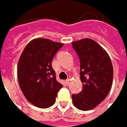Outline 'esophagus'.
Segmentation results:
<instances>
[{
    "instance_id": "obj_1",
    "label": "esophagus",
    "mask_w": 127,
    "mask_h": 127,
    "mask_svg": "<svg viewBox=\"0 0 127 127\" xmlns=\"http://www.w3.org/2000/svg\"><path fill=\"white\" fill-rule=\"evenodd\" d=\"M65 83H66V85L68 86V85H69V84L70 83V79H67V80H66V82H65Z\"/></svg>"
}]
</instances>
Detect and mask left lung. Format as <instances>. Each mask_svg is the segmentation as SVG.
I'll use <instances>...</instances> for the list:
<instances>
[{
  "instance_id": "obj_1",
  "label": "left lung",
  "mask_w": 127,
  "mask_h": 127,
  "mask_svg": "<svg viewBox=\"0 0 127 127\" xmlns=\"http://www.w3.org/2000/svg\"><path fill=\"white\" fill-rule=\"evenodd\" d=\"M80 61L83 90L73 94L72 102L79 110H90L107 96L113 84V68L107 53L91 39L71 42Z\"/></svg>"
}]
</instances>
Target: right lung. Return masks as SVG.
I'll use <instances>...</instances> for the list:
<instances>
[{"label": "right lung", "mask_w": 127, "mask_h": 127, "mask_svg": "<svg viewBox=\"0 0 127 127\" xmlns=\"http://www.w3.org/2000/svg\"><path fill=\"white\" fill-rule=\"evenodd\" d=\"M63 43L47 39L31 40L25 47L17 65V78L26 99L39 108L56 102L57 93L63 85L56 80L52 61Z\"/></svg>", "instance_id": "right-lung-1"}]
</instances>
